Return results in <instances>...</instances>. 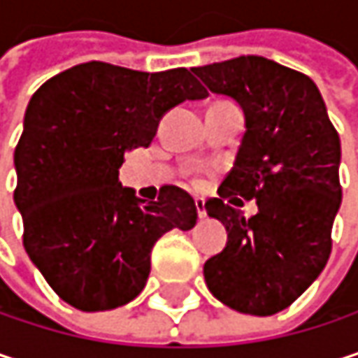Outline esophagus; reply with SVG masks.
<instances>
[{
    "mask_svg": "<svg viewBox=\"0 0 358 358\" xmlns=\"http://www.w3.org/2000/svg\"><path fill=\"white\" fill-rule=\"evenodd\" d=\"M194 207H196V213L199 217H207V207H205V199H194Z\"/></svg>",
    "mask_w": 358,
    "mask_h": 358,
    "instance_id": "esophagus-1",
    "label": "esophagus"
}]
</instances>
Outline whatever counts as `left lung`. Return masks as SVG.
<instances>
[{"label":"left lung","mask_w":358,"mask_h":358,"mask_svg":"<svg viewBox=\"0 0 358 358\" xmlns=\"http://www.w3.org/2000/svg\"><path fill=\"white\" fill-rule=\"evenodd\" d=\"M217 96L240 104L245 133L234 168L207 215L227 229L221 254L205 262V280L227 308L273 315L289 308L324 271L341 209V137L308 76L245 55L192 67ZM256 198L245 220L241 199Z\"/></svg>","instance_id":"left-lung-1"}]
</instances>
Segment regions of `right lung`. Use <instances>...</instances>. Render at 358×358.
<instances>
[{"label": "right lung", "instance_id": "add662e5", "mask_svg": "<svg viewBox=\"0 0 358 358\" xmlns=\"http://www.w3.org/2000/svg\"><path fill=\"white\" fill-rule=\"evenodd\" d=\"M207 92L186 67L147 73L90 61L43 83L14 153L24 248L52 291L82 311L133 301L151 248L196 225L188 192L164 186L145 203L118 182L124 153L149 147L162 116Z\"/></svg>", "mask_w": 358, "mask_h": 358}]
</instances>
